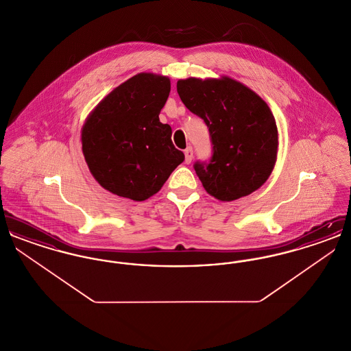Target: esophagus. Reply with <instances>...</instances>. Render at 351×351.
I'll return each mask as SVG.
<instances>
[{
	"mask_svg": "<svg viewBox=\"0 0 351 351\" xmlns=\"http://www.w3.org/2000/svg\"><path fill=\"white\" fill-rule=\"evenodd\" d=\"M184 155H185V163H191L193 159V149L192 147H186L184 150Z\"/></svg>",
	"mask_w": 351,
	"mask_h": 351,
	"instance_id": "34e87169",
	"label": "esophagus"
}]
</instances>
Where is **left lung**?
<instances>
[{
	"label": "left lung",
	"instance_id": "1",
	"mask_svg": "<svg viewBox=\"0 0 351 351\" xmlns=\"http://www.w3.org/2000/svg\"><path fill=\"white\" fill-rule=\"evenodd\" d=\"M176 86L184 105L209 130L212 156L193 165L205 191L218 200L233 201L263 185L278 152L276 122L267 104L229 77H189Z\"/></svg>",
	"mask_w": 351,
	"mask_h": 351
}]
</instances>
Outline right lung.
<instances>
[{
	"mask_svg": "<svg viewBox=\"0 0 351 351\" xmlns=\"http://www.w3.org/2000/svg\"><path fill=\"white\" fill-rule=\"evenodd\" d=\"M169 79L138 73L110 92L88 117L82 142L86 165L101 186L134 201L155 195L184 154L159 121Z\"/></svg>",
	"mask_w": 351,
	"mask_h": 351,
	"instance_id": "right-lung-1",
	"label": "right lung"
}]
</instances>
